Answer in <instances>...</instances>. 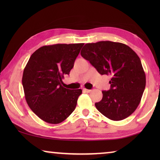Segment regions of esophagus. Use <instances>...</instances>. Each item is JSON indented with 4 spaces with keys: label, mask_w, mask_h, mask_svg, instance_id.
I'll use <instances>...</instances> for the list:
<instances>
[{
    "label": "esophagus",
    "mask_w": 160,
    "mask_h": 160,
    "mask_svg": "<svg viewBox=\"0 0 160 160\" xmlns=\"http://www.w3.org/2000/svg\"><path fill=\"white\" fill-rule=\"evenodd\" d=\"M82 90L85 92H88V93L90 92H91V90H88V89H85V88H83Z\"/></svg>",
    "instance_id": "34e87169"
}]
</instances>
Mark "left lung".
<instances>
[{
  "instance_id": "left-lung-1",
  "label": "left lung",
  "mask_w": 160,
  "mask_h": 160,
  "mask_svg": "<svg viewBox=\"0 0 160 160\" xmlns=\"http://www.w3.org/2000/svg\"><path fill=\"white\" fill-rule=\"evenodd\" d=\"M80 53L99 74L112 76L110 90L102 91V100L95 103L97 110L113 121L131 115L138 107L146 84L136 53L122 43L102 41L86 44Z\"/></svg>"
}]
</instances>
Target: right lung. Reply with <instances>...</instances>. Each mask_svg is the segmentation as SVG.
<instances>
[{
    "label": "right lung",
    "instance_id": "add662e5",
    "mask_svg": "<svg viewBox=\"0 0 160 160\" xmlns=\"http://www.w3.org/2000/svg\"><path fill=\"white\" fill-rule=\"evenodd\" d=\"M83 43L44 46L32 54L24 69L22 82L26 102L45 122H63L75 110L82 90L62 86L64 75L74 66Z\"/></svg>",
    "mask_w": 160,
    "mask_h": 160
}]
</instances>
